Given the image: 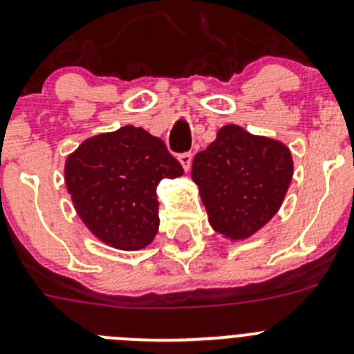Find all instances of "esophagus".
<instances>
[{
	"label": "esophagus",
	"instance_id": "34e87169",
	"mask_svg": "<svg viewBox=\"0 0 354 354\" xmlns=\"http://www.w3.org/2000/svg\"><path fill=\"white\" fill-rule=\"evenodd\" d=\"M191 161H193V154H191V152H184V154H179V163L183 165V168L186 171L189 170Z\"/></svg>",
	"mask_w": 354,
	"mask_h": 354
}]
</instances>
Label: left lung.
Wrapping results in <instances>:
<instances>
[{
    "label": "left lung",
    "instance_id": "1",
    "mask_svg": "<svg viewBox=\"0 0 354 354\" xmlns=\"http://www.w3.org/2000/svg\"><path fill=\"white\" fill-rule=\"evenodd\" d=\"M191 179L214 232L226 241H245L283 205L293 179V156L281 140L226 124L194 156Z\"/></svg>",
    "mask_w": 354,
    "mask_h": 354
}]
</instances>
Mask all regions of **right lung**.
I'll use <instances>...</instances> for the list:
<instances>
[{
  "label": "right lung",
  "mask_w": 354,
  "mask_h": 354,
  "mask_svg": "<svg viewBox=\"0 0 354 354\" xmlns=\"http://www.w3.org/2000/svg\"><path fill=\"white\" fill-rule=\"evenodd\" d=\"M183 174L161 138L131 124L86 138L64 161V184L79 217L119 251H140L154 241L156 187Z\"/></svg>",
  "instance_id": "obj_1"
}]
</instances>
